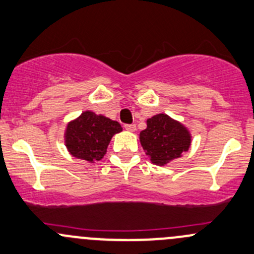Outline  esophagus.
Instances as JSON below:
<instances>
[{"mask_svg":"<svg viewBox=\"0 0 254 254\" xmlns=\"http://www.w3.org/2000/svg\"><path fill=\"white\" fill-rule=\"evenodd\" d=\"M124 127H125V130H127V131H131V132L136 131V125L135 124H127Z\"/></svg>","mask_w":254,"mask_h":254,"instance_id":"esophagus-1","label":"esophagus"}]
</instances>
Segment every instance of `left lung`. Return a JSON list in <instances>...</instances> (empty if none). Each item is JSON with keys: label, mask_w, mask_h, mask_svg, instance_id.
Instances as JSON below:
<instances>
[{"label": "left lung", "mask_w": 254, "mask_h": 254, "mask_svg": "<svg viewBox=\"0 0 254 254\" xmlns=\"http://www.w3.org/2000/svg\"><path fill=\"white\" fill-rule=\"evenodd\" d=\"M140 142L153 164L165 165L189 151L191 134L178 120L161 113L147 119V127L140 132Z\"/></svg>", "instance_id": "obj_1"}]
</instances>
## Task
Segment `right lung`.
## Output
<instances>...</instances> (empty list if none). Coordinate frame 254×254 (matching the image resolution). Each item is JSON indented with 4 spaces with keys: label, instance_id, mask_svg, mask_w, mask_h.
I'll use <instances>...</instances> for the list:
<instances>
[{
    "label": "right lung",
    "instance_id": "add662e5",
    "mask_svg": "<svg viewBox=\"0 0 254 254\" xmlns=\"http://www.w3.org/2000/svg\"><path fill=\"white\" fill-rule=\"evenodd\" d=\"M122 130L116 120L86 111L68 123L64 142L71 156L95 163L103 158L112 137Z\"/></svg>",
    "mask_w": 254,
    "mask_h": 254
}]
</instances>
